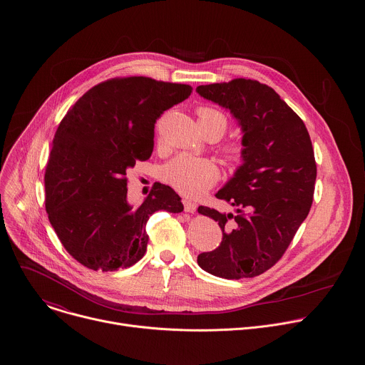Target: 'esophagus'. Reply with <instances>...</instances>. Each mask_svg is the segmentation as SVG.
Returning a JSON list of instances; mask_svg holds the SVG:
<instances>
[{"mask_svg":"<svg viewBox=\"0 0 365 365\" xmlns=\"http://www.w3.org/2000/svg\"><path fill=\"white\" fill-rule=\"evenodd\" d=\"M182 204H184L185 212H190V213H194V212L197 210V208H198V205H197L195 202H191V201H188V200H184Z\"/></svg>","mask_w":365,"mask_h":365,"instance_id":"34e87169","label":"esophagus"}]
</instances>
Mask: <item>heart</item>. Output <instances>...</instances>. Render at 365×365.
Segmentation results:
<instances>
[{
  "label": "heart",
  "mask_w": 365,
  "mask_h": 365,
  "mask_svg": "<svg viewBox=\"0 0 365 365\" xmlns=\"http://www.w3.org/2000/svg\"><path fill=\"white\" fill-rule=\"evenodd\" d=\"M200 125L213 126L220 138L227 129V118L219 109L202 106L198 109ZM246 149L239 142L227 143L223 148V156L232 163H240ZM163 180L187 197H198L209 190L219 178L217 165L209 158L182 156L173 158L161 170Z\"/></svg>",
  "instance_id": "b5f03b06"
}]
</instances>
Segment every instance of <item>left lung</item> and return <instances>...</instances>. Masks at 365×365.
Instances as JSON below:
<instances>
[{
    "label": "left lung",
    "mask_w": 365,
    "mask_h": 365,
    "mask_svg": "<svg viewBox=\"0 0 365 365\" xmlns=\"http://www.w3.org/2000/svg\"><path fill=\"white\" fill-rule=\"evenodd\" d=\"M237 120L246 155L215 197L236 209L200 207L222 229L217 249L198 256L209 274L253 278L282 257L312 205L316 161L304 120L268 86L236 78L197 87Z\"/></svg>",
    "instance_id": "8db88e82"
}]
</instances>
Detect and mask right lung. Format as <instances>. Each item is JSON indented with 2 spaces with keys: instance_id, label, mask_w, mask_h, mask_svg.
<instances>
[{
  "instance_id": "add662e5",
  "label": "right lung",
  "mask_w": 365,
  "mask_h": 365,
  "mask_svg": "<svg viewBox=\"0 0 365 365\" xmlns=\"http://www.w3.org/2000/svg\"><path fill=\"white\" fill-rule=\"evenodd\" d=\"M192 93L149 77L112 78L88 90L61 119L45 173L49 222L68 255L96 271L140 260L157 210L182 212L178 194L156 182L138 207L126 171L152 156L156 119Z\"/></svg>"
}]
</instances>
